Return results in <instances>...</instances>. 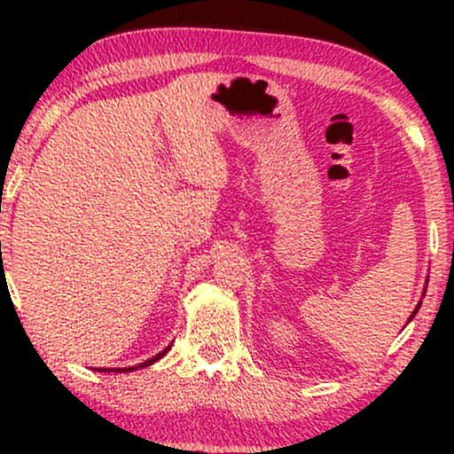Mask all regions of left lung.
<instances>
[{
	"label": "left lung",
	"mask_w": 454,
	"mask_h": 454,
	"mask_svg": "<svg viewBox=\"0 0 454 454\" xmlns=\"http://www.w3.org/2000/svg\"><path fill=\"white\" fill-rule=\"evenodd\" d=\"M426 287H427V278H426ZM426 287H424V295H426ZM419 306H421V301L418 303V306H415V309H413V312H411V316H409V320H407V322H411V320H413V316H415V314H418V309H419Z\"/></svg>",
	"instance_id": "8db88e82"
}]
</instances>
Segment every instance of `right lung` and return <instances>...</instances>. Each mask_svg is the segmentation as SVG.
<instances>
[{"instance_id":"obj_1","label":"right lung","mask_w":454,"mask_h":454,"mask_svg":"<svg viewBox=\"0 0 454 454\" xmlns=\"http://www.w3.org/2000/svg\"><path fill=\"white\" fill-rule=\"evenodd\" d=\"M169 349H171V345H167L163 351L157 353V356H153L151 359H146V362H142V364H138V365H129V368H95V370H97V372H120V374H123V372H132V370H138V368H146V365H153L154 362H159V359L163 357L165 353L169 351Z\"/></svg>"}]
</instances>
